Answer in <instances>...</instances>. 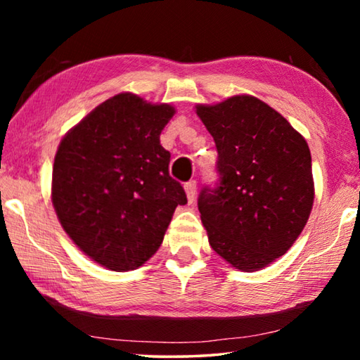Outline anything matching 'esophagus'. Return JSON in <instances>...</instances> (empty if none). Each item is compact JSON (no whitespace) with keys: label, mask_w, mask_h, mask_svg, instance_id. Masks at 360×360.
Instances as JSON below:
<instances>
[{"label":"esophagus","mask_w":360,"mask_h":360,"mask_svg":"<svg viewBox=\"0 0 360 360\" xmlns=\"http://www.w3.org/2000/svg\"><path fill=\"white\" fill-rule=\"evenodd\" d=\"M184 188H186V193H187L188 202L192 203L193 200H195V195H197V181L192 179V181L186 182V184H184Z\"/></svg>","instance_id":"1"}]
</instances>
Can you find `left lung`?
Returning a JSON list of instances; mask_svg holds the SVG:
<instances>
[{"label":"left lung","instance_id":"8db88e82","mask_svg":"<svg viewBox=\"0 0 360 360\" xmlns=\"http://www.w3.org/2000/svg\"><path fill=\"white\" fill-rule=\"evenodd\" d=\"M197 114L217 149V182L198 195L211 248L243 271L270 265L294 245L314 200L304 138L254 96H231Z\"/></svg>","mask_w":360,"mask_h":360}]
</instances>
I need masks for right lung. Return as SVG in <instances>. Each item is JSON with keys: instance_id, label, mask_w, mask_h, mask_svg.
<instances>
[{"instance_id": "obj_1", "label": "right lung", "mask_w": 360, "mask_h": 360, "mask_svg": "<svg viewBox=\"0 0 360 360\" xmlns=\"http://www.w3.org/2000/svg\"><path fill=\"white\" fill-rule=\"evenodd\" d=\"M174 109L131 94L101 103L58 146L52 203L70 238L96 264L135 270L160 248L187 197L169 176L160 133Z\"/></svg>"}]
</instances>
